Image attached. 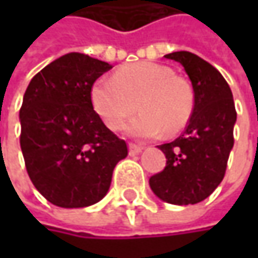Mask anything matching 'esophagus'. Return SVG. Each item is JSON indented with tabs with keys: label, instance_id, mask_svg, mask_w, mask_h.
<instances>
[{
	"label": "esophagus",
	"instance_id": "34e87169",
	"mask_svg": "<svg viewBox=\"0 0 258 258\" xmlns=\"http://www.w3.org/2000/svg\"><path fill=\"white\" fill-rule=\"evenodd\" d=\"M142 146L141 145H135V144H129V155H138V154H141L142 152Z\"/></svg>",
	"mask_w": 258,
	"mask_h": 258
}]
</instances>
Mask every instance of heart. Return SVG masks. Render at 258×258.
Returning <instances> with one entry per match:
<instances>
[{"instance_id":"heart-1","label":"heart","mask_w":258,"mask_h":258,"mask_svg":"<svg viewBox=\"0 0 258 258\" xmlns=\"http://www.w3.org/2000/svg\"><path fill=\"white\" fill-rule=\"evenodd\" d=\"M96 113L112 131L123 129L129 117L142 113L129 124L136 138H155L179 132L194 109L191 85L172 70L151 61L122 67L114 77L100 79L92 89Z\"/></svg>"}]
</instances>
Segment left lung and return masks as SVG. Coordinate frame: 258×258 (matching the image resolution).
<instances>
[{
    "instance_id": "left-lung-1",
    "label": "left lung",
    "mask_w": 258,
    "mask_h": 258,
    "mask_svg": "<svg viewBox=\"0 0 258 258\" xmlns=\"http://www.w3.org/2000/svg\"><path fill=\"white\" fill-rule=\"evenodd\" d=\"M165 57L181 63L189 76L194 109L183 134L158 146L166 156V166L149 178V185L165 203L189 205L208 198L223 181L237 112L231 89L214 66L189 51Z\"/></svg>"
}]
</instances>
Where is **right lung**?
<instances>
[{"label":"right lung","mask_w":258,"mask_h":258,"mask_svg":"<svg viewBox=\"0 0 258 258\" xmlns=\"http://www.w3.org/2000/svg\"><path fill=\"white\" fill-rule=\"evenodd\" d=\"M112 66L69 53L31 79L20 109V145L27 173L47 201L63 208L99 203L116 164L127 156L123 139L94 112L92 87Z\"/></svg>","instance_id":"obj_1"}]
</instances>
